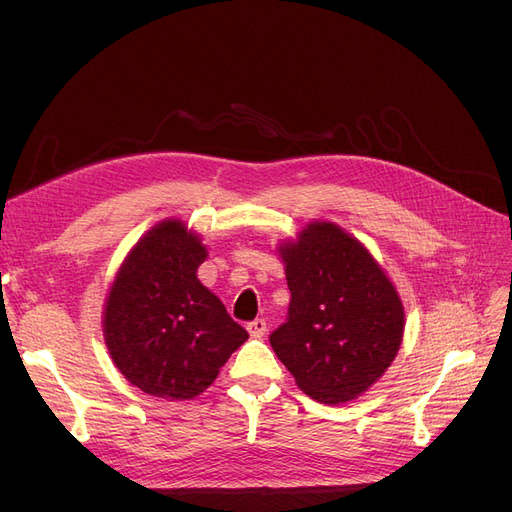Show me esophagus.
<instances>
[{
  "label": "esophagus",
  "instance_id": "34e87169",
  "mask_svg": "<svg viewBox=\"0 0 512 512\" xmlns=\"http://www.w3.org/2000/svg\"><path fill=\"white\" fill-rule=\"evenodd\" d=\"M245 329L250 331L252 337H262V335L267 333V322L262 320V318H256V320H252V322H247Z\"/></svg>",
  "mask_w": 512,
  "mask_h": 512
}]
</instances>
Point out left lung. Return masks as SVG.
Instances as JSON below:
<instances>
[{"mask_svg":"<svg viewBox=\"0 0 512 512\" xmlns=\"http://www.w3.org/2000/svg\"><path fill=\"white\" fill-rule=\"evenodd\" d=\"M277 252L290 307L269 342L305 395L346 404L391 367L404 337V305L367 247L333 222H309Z\"/></svg>","mask_w":512,"mask_h":512,"instance_id":"obj_1","label":"left lung"}]
</instances>
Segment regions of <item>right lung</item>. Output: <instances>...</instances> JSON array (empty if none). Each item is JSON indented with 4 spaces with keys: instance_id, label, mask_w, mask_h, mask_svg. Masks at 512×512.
<instances>
[{
    "instance_id": "add662e5",
    "label": "right lung",
    "mask_w": 512,
    "mask_h": 512,
    "mask_svg": "<svg viewBox=\"0 0 512 512\" xmlns=\"http://www.w3.org/2000/svg\"><path fill=\"white\" fill-rule=\"evenodd\" d=\"M203 239L181 220L147 230L115 275L102 312L108 354L143 393L183 401L203 393L247 337L200 284Z\"/></svg>"
}]
</instances>
